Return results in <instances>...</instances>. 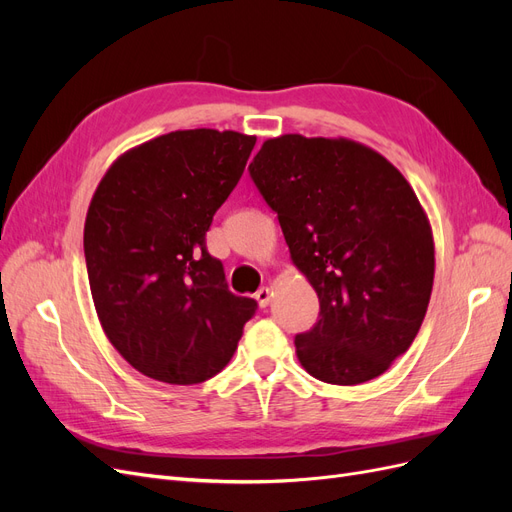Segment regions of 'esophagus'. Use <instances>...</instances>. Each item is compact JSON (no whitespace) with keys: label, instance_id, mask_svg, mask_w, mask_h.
I'll return each mask as SVG.
<instances>
[{"label":"esophagus","instance_id":"1","mask_svg":"<svg viewBox=\"0 0 512 512\" xmlns=\"http://www.w3.org/2000/svg\"><path fill=\"white\" fill-rule=\"evenodd\" d=\"M254 297H256V301H258V305H260V307H267V305L271 303L273 292H271V288H269V286H262V288H258V292L254 294Z\"/></svg>","mask_w":512,"mask_h":512}]
</instances>
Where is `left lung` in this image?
<instances>
[{
	"label": "left lung",
	"mask_w": 512,
	"mask_h": 512,
	"mask_svg": "<svg viewBox=\"0 0 512 512\" xmlns=\"http://www.w3.org/2000/svg\"><path fill=\"white\" fill-rule=\"evenodd\" d=\"M250 175L320 301L314 329L294 337L299 363L329 384L378 378L412 346L436 273L412 185L378 151L342 136L269 138Z\"/></svg>",
	"instance_id": "1"
}]
</instances>
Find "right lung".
Here are the masks:
<instances>
[{"label":"right lung","instance_id":"add662e5","mask_svg":"<svg viewBox=\"0 0 512 512\" xmlns=\"http://www.w3.org/2000/svg\"><path fill=\"white\" fill-rule=\"evenodd\" d=\"M254 145L256 136L232 130L168 132L119 156L91 198V299L108 342L147 378L215 376L256 312L254 299L228 290L205 243Z\"/></svg>","mask_w":512,"mask_h":512}]
</instances>
